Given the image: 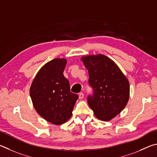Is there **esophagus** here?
Segmentation results:
<instances>
[{"label":"esophagus","mask_w":157,"mask_h":157,"mask_svg":"<svg viewBox=\"0 0 157 157\" xmlns=\"http://www.w3.org/2000/svg\"><path fill=\"white\" fill-rule=\"evenodd\" d=\"M78 96H79V98H80V99H82V98H83V97H84V94H83V92L79 93Z\"/></svg>","instance_id":"esophagus-1"}]
</instances>
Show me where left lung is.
I'll list each match as a JSON object with an SVG mask.
<instances>
[{
    "mask_svg": "<svg viewBox=\"0 0 157 157\" xmlns=\"http://www.w3.org/2000/svg\"><path fill=\"white\" fill-rule=\"evenodd\" d=\"M89 74L93 94L87 103L94 115L104 121L113 119L127 105L130 96L128 78L113 60L103 54L82 58Z\"/></svg>",
    "mask_w": 157,
    "mask_h": 157,
    "instance_id": "8db88e82",
    "label": "left lung"
}]
</instances>
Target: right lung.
Wrapping results in <instances>:
<instances>
[{
	"label": "right lung",
	"instance_id": "right-lung-1",
	"mask_svg": "<svg viewBox=\"0 0 157 157\" xmlns=\"http://www.w3.org/2000/svg\"><path fill=\"white\" fill-rule=\"evenodd\" d=\"M67 60L54 59L44 65L36 74L29 90L38 114L55 125L70 119L78 94L70 92V83L63 75Z\"/></svg>",
	"mask_w": 157,
	"mask_h": 157
}]
</instances>
